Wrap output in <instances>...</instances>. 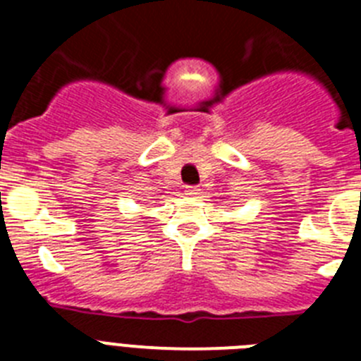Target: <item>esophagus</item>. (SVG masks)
<instances>
[{
  "label": "esophagus",
  "instance_id": "esophagus-1",
  "mask_svg": "<svg viewBox=\"0 0 361 361\" xmlns=\"http://www.w3.org/2000/svg\"><path fill=\"white\" fill-rule=\"evenodd\" d=\"M186 195H190V197H199V195H200L199 186H188V188H186Z\"/></svg>",
  "mask_w": 361,
  "mask_h": 361
}]
</instances>
